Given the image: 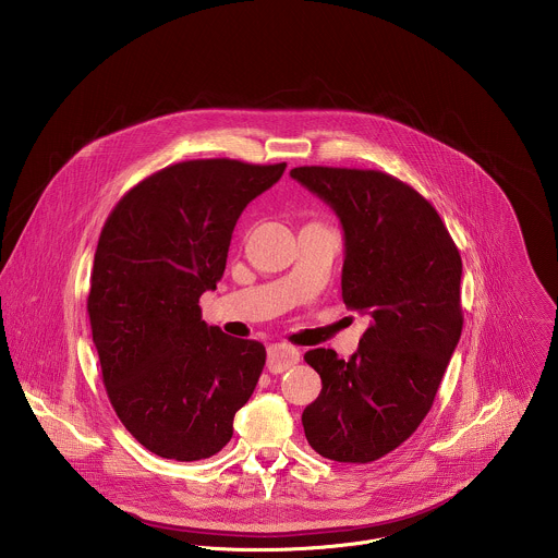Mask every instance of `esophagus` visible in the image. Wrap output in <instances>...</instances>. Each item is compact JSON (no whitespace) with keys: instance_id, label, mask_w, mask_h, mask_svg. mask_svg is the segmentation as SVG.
<instances>
[{"instance_id":"1","label":"esophagus","mask_w":558,"mask_h":558,"mask_svg":"<svg viewBox=\"0 0 558 558\" xmlns=\"http://www.w3.org/2000/svg\"><path fill=\"white\" fill-rule=\"evenodd\" d=\"M301 361V352L286 343H275L268 348V361L266 367L270 374H283L292 369Z\"/></svg>"}]
</instances>
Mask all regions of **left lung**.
<instances>
[{
  "label": "left lung",
  "mask_w": 558,
  "mask_h": 558,
  "mask_svg": "<svg viewBox=\"0 0 558 558\" xmlns=\"http://www.w3.org/2000/svg\"><path fill=\"white\" fill-rule=\"evenodd\" d=\"M294 180L341 221V296L369 316L348 361L316 348L305 361L322 391L303 412L312 449L367 464L398 449L429 412L462 335V257L436 208L376 169L294 167Z\"/></svg>",
  "instance_id": "obj_1"
}]
</instances>
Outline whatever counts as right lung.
<instances>
[{"mask_svg": "<svg viewBox=\"0 0 558 558\" xmlns=\"http://www.w3.org/2000/svg\"><path fill=\"white\" fill-rule=\"evenodd\" d=\"M283 171L175 162L135 184L105 221L87 294L102 385L122 425L165 460L219 453L259 380L264 345L208 326L199 296L223 277L246 204Z\"/></svg>", "mask_w": 558, "mask_h": 558, "instance_id": "add662e5", "label": "right lung"}]
</instances>
